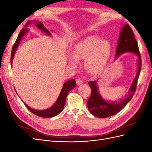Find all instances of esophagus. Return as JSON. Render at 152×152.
Masks as SVG:
<instances>
[{
    "mask_svg": "<svg viewBox=\"0 0 152 152\" xmlns=\"http://www.w3.org/2000/svg\"><path fill=\"white\" fill-rule=\"evenodd\" d=\"M76 83H77V85H80V84H82V83H83V81H82L81 79H77V80H76Z\"/></svg>",
    "mask_w": 152,
    "mask_h": 152,
    "instance_id": "34e87169",
    "label": "esophagus"
}]
</instances>
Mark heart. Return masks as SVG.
<instances>
[{"label":"heart","instance_id":"1","mask_svg":"<svg viewBox=\"0 0 152 152\" xmlns=\"http://www.w3.org/2000/svg\"><path fill=\"white\" fill-rule=\"evenodd\" d=\"M111 51L112 45L109 40L100 39L98 36L89 35L75 45L69 63L72 66H76L77 61L85 59L87 70L94 74L107 65Z\"/></svg>","mask_w":152,"mask_h":152}]
</instances>
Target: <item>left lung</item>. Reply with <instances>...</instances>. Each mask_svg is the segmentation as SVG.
Here are the masks:
<instances>
[{
    "mask_svg": "<svg viewBox=\"0 0 152 152\" xmlns=\"http://www.w3.org/2000/svg\"><path fill=\"white\" fill-rule=\"evenodd\" d=\"M126 53H132L136 54L138 58H137L136 74L128 91V94L126 95L125 98H121L117 101L105 100L99 93L97 80L89 82V85L91 88V94L87 101V108L91 113L96 117L106 118L117 114L131 101L136 91L137 80L141 68V59L138 45L134 37V34L129 25L127 24L124 25L121 28L115 60L121 54Z\"/></svg>",
    "mask_w": 152,
    "mask_h": 152,
    "instance_id": "1",
    "label": "left lung"
}]
</instances>
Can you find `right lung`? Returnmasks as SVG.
<instances>
[{
    "mask_svg": "<svg viewBox=\"0 0 152 152\" xmlns=\"http://www.w3.org/2000/svg\"><path fill=\"white\" fill-rule=\"evenodd\" d=\"M31 23H34L37 28L40 29L42 32H44V34H45L49 36L51 35V33H50V32L46 28H45L42 22L38 21H29L27 22V23L26 24L25 28H23L21 30L20 33L19 34V35H18L16 42L12 47V52H11V66H12V64L13 58H14V57H15V54L16 53V50L18 49V47L19 46L20 42L23 39V37L28 33L29 30L26 27L28 25H31ZM75 86H76V82L73 79H72L71 80H69L66 81V82H65L63 84V88L60 92V94H59L57 100L56 101V102L54 103V104L51 107H50L48 109L42 110H35V109H34V108L30 107L29 106L27 105L23 102V103L26 106V107L28 108L31 113H33L34 114L36 115H37L40 117H44V118L53 117L54 116H56L57 115H58L59 113H61L63 111V110L64 108V106H65V103L66 102V96H67L69 92H70V91H71V89H72L73 88H74Z\"/></svg>",
    "mask_w": 152,
    "mask_h": 152,
    "instance_id": "right-lung-1",
    "label": "right lung"
}]
</instances>
